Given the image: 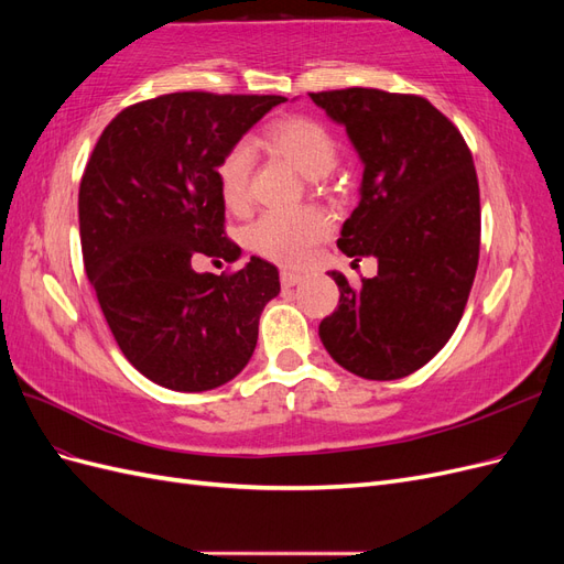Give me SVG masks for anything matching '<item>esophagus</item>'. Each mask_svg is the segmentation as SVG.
I'll return each instance as SVG.
<instances>
[{
	"label": "esophagus",
	"mask_w": 564,
	"mask_h": 564,
	"mask_svg": "<svg viewBox=\"0 0 564 564\" xmlns=\"http://www.w3.org/2000/svg\"><path fill=\"white\" fill-rule=\"evenodd\" d=\"M280 280H282V284H284V286H296V284H301V282H303V275H301V272H292V270H282V275H280Z\"/></svg>",
	"instance_id": "34e87169"
}]
</instances>
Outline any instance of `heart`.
<instances>
[{
  "mask_svg": "<svg viewBox=\"0 0 564 564\" xmlns=\"http://www.w3.org/2000/svg\"><path fill=\"white\" fill-rule=\"evenodd\" d=\"M265 143L289 164L311 178H324L338 160L334 133L311 117H284L265 131ZM253 150L247 141L235 143L216 164V183L224 202L240 212L249 202V176ZM329 218L319 209L268 212L249 228L247 240L253 251L282 265H301L317 242L329 235Z\"/></svg>",
  "mask_w": 564,
  "mask_h": 564,
  "instance_id": "b5f03b06",
  "label": "heart"
}]
</instances>
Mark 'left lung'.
<instances>
[{
    "label": "left lung",
    "instance_id": "left-lung-1",
    "mask_svg": "<svg viewBox=\"0 0 564 564\" xmlns=\"http://www.w3.org/2000/svg\"><path fill=\"white\" fill-rule=\"evenodd\" d=\"M362 160L360 204L338 249L373 256L379 272L352 289L319 338L355 377H409L445 348L464 315L480 256V187L464 135L429 100L379 89L311 94Z\"/></svg>",
    "mask_w": 564,
    "mask_h": 564
}]
</instances>
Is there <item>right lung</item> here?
<instances>
[{
  "mask_svg": "<svg viewBox=\"0 0 564 564\" xmlns=\"http://www.w3.org/2000/svg\"><path fill=\"white\" fill-rule=\"evenodd\" d=\"M284 100L166 94L119 112L91 152L79 183L84 268L119 350L152 383L212 390L251 360L278 268L251 256L214 275L193 259H240L216 164Z\"/></svg>",
  "mask_w": 564,
  "mask_h": 564,
  "instance_id": "right-lung-1",
  "label": "right lung"
}]
</instances>
